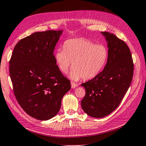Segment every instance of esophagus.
<instances>
[{
	"label": "esophagus",
	"instance_id": "esophagus-1",
	"mask_svg": "<svg viewBox=\"0 0 146 146\" xmlns=\"http://www.w3.org/2000/svg\"><path fill=\"white\" fill-rule=\"evenodd\" d=\"M71 85H72V88H76L78 86V84L76 83L73 82H71Z\"/></svg>",
	"mask_w": 146,
	"mask_h": 146
}]
</instances>
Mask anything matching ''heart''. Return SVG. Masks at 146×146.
<instances>
[{"label": "heart", "instance_id": "b5f03b06", "mask_svg": "<svg viewBox=\"0 0 146 146\" xmlns=\"http://www.w3.org/2000/svg\"><path fill=\"white\" fill-rule=\"evenodd\" d=\"M109 52L106 46L96 45L86 39H73L65 42L64 50L54 53L56 63L60 71L66 73L72 62L70 77L78 81L82 78L90 79L96 76L104 67Z\"/></svg>", "mask_w": 146, "mask_h": 146}]
</instances>
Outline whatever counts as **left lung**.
Listing matches in <instances>:
<instances>
[{
  "label": "left lung",
  "instance_id": "obj_1",
  "mask_svg": "<svg viewBox=\"0 0 146 146\" xmlns=\"http://www.w3.org/2000/svg\"><path fill=\"white\" fill-rule=\"evenodd\" d=\"M101 33L108 43L107 62L102 72L81 84L86 90L82 109L88 115L98 118L109 115L119 106L132 81L134 68L125 42L113 33Z\"/></svg>",
  "mask_w": 146,
  "mask_h": 146
}]
</instances>
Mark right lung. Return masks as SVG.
Listing matches in <instances>:
<instances>
[{"label": "right lung", "instance_id": "1", "mask_svg": "<svg viewBox=\"0 0 146 146\" xmlns=\"http://www.w3.org/2000/svg\"><path fill=\"white\" fill-rule=\"evenodd\" d=\"M63 30L36 32L17 42L10 60L13 92L28 115L46 121L59 111L71 88L56 65L53 54Z\"/></svg>", "mask_w": 146, "mask_h": 146}]
</instances>
